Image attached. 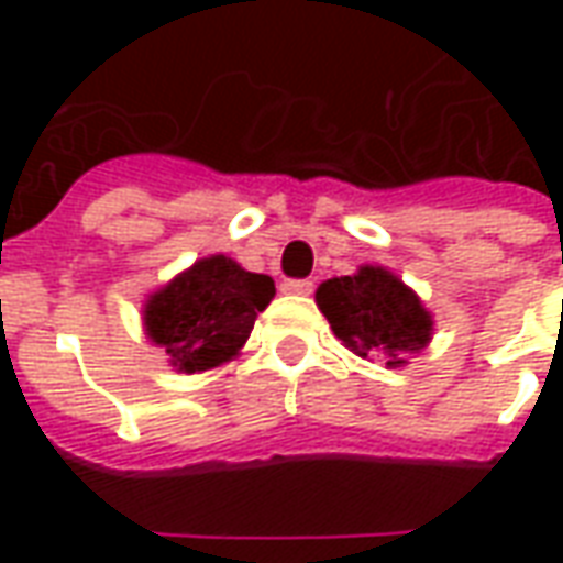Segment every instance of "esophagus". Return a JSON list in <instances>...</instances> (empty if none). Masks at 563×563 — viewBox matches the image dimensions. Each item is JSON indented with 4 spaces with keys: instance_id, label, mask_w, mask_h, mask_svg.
I'll use <instances>...</instances> for the list:
<instances>
[{
    "instance_id": "obj_1",
    "label": "esophagus",
    "mask_w": 563,
    "mask_h": 563,
    "mask_svg": "<svg viewBox=\"0 0 563 563\" xmlns=\"http://www.w3.org/2000/svg\"><path fill=\"white\" fill-rule=\"evenodd\" d=\"M280 289L286 295H310L313 292V280H283Z\"/></svg>"
}]
</instances>
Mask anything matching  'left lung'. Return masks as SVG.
I'll return each mask as SVG.
<instances>
[{"label":"left lung","mask_w":563,"mask_h":563,"mask_svg":"<svg viewBox=\"0 0 563 563\" xmlns=\"http://www.w3.org/2000/svg\"><path fill=\"white\" fill-rule=\"evenodd\" d=\"M317 305L346 350L362 358L383 355L391 367L404 365V353L424 350L434 331L419 295L377 265L325 280L317 289Z\"/></svg>","instance_id":"8db88e82"}]
</instances>
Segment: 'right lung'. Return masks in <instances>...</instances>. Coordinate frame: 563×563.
I'll list each match as a JSON object with an SVG mask.
<instances>
[{"mask_svg":"<svg viewBox=\"0 0 563 563\" xmlns=\"http://www.w3.org/2000/svg\"><path fill=\"white\" fill-rule=\"evenodd\" d=\"M274 298L268 274L244 271L229 256L198 258L144 305V329L165 346L172 367L198 374L220 367L244 346L256 317Z\"/></svg>","mask_w":563,"mask_h":563,"instance_id":"1","label":"right lung"}]
</instances>
